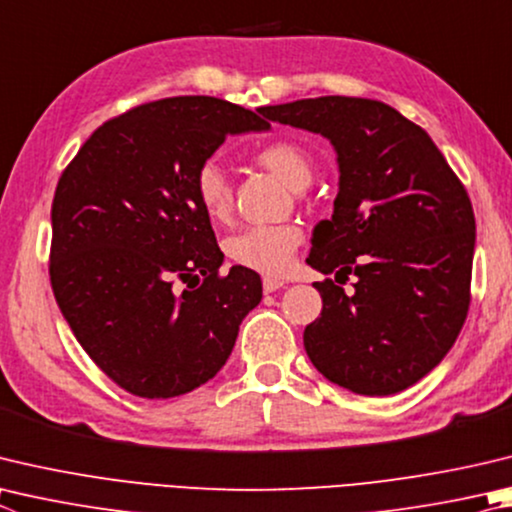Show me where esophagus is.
I'll use <instances>...</instances> for the list:
<instances>
[{
    "label": "esophagus",
    "mask_w": 512,
    "mask_h": 512,
    "mask_svg": "<svg viewBox=\"0 0 512 512\" xmlns=\"http://www.w3.org/2000/svg\"><path fill=\"white\" fill-rule=\"evenodd\" d=\"M284 284H286V282H282V280H275V277H264V282H262V286H264V293H275V291H280V288H284Z\"/></svg>",
    "instance_id": "esophagus-1"
}]
</instances>
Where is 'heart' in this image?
<instances>
[{
	"mask_svg": "<svg viewBox=\"0 0 512 512\" xmlns=\"http://www.w3.org/2000/svg\"><path fill=\"white\" fill-rule=\"evenodd\" d=\"M255 161L273 172L288 188L300 192L309 188L313 163L300 145L275 141L255 152ZM194 194L201 210L212 221H226L232 210V190L226 174L215 161L199 167L194 176ZM302 241L297 226H253L228 239L226 253L232 264L262 275H282L293 264V255Z\"/></svg>",
	"mask_w": 512,
	"mask_h": 512,
	"instance_id": "heart-1",
	"label": "heart"
}]
</instances>
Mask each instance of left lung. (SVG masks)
I'll return each instance as SVG.
<instances>
[{
    "label": "left lung",
    "mask_w": 512,
    "mask_h": 512,
    "mask_svg": "<svg viewBox=\"0 0 512 512\" xmlns=\"http://www.w3.org/2000/svg\"><path fill=\"white\" fill-rule=\"evenodd\" d=\"M273 123L320 134L338 156L331 219L306 264L353 291L315 282L320 318L304 349L331 383L362 396L412 387L457 340L470 306L475 212L425 129L380 100L322 96L259 107Z\"/></svg>",
    "instance_id": "1"
}]
</instances>
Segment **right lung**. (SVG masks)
I'll use <instances>...</instances> for the list:
<instances>
[{
  "label": "right lung",
  "mask_w": 512,
  "mask_h": 512,
  "mask_svg": "<svg viewBox=\"0 0 512 512\" xmlns=\"http://www.w3.org/2000/svg\"><path fill=\"white\" fill-rule=\"evenodd\" d=\"M264 129L226 100L165 98L107 120L62 172L53 295L82 349L129 394L161 401L208 383L262 302L255 271L219 273L224 253L194 176L226 136Z\"/></svg>",
  "instance_id": "right-lung-1"
}]
</instances>
